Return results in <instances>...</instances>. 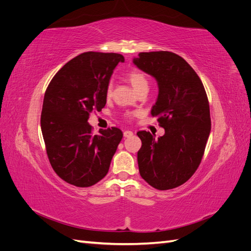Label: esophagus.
I'll list each match as a JSON object with an SVG mask.
<instances>
[{
  "label": "esophagus",
  "instance_id": "34e87169",
  "mask_svg": "<svg viewBox=\"0 0 251 251\" xmlns=\"http://www.w3.org/2000/svg\"><path fill=\"white\" fill-rule=\"evenodd\" d=\"M124 136H125L126 138L131 137V136H133V132H132V131H125V132H124Z\"/></svg>",
  "mask_w": 251,
  "mask_h": 251
}]
</instances>
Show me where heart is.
Segmentation results:
<instances>
[{
	"label": "heart",
	"mask_w": 251,
	"mask_h": 251,
	"mask_svg": "<svg viewBox=\"0 0 251 251\" xmlns=\"http://www.w3.org/2000/svg\"><path fill=\"white\" fill-rule=\"evenodd\" d=\"M126 78L128 81H130V83L136 92H138V91H140L143 88H149V79L147 77V75L138 69L131 70L126 74ZM112 91H113V83L110 82L107 87V92H105L107 97H111ZM126 115V117L131 118L137 115V112H127Z\"/></svg>",
	"instance_id": "heart-1"
}]
</instances>
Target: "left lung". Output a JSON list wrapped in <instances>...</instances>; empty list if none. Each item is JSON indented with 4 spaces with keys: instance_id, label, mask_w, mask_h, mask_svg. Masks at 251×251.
Here are the masks:
<instances>
[{
    "instance_id": "left-lung-1",
    "label": "left lung",
    "mask_w": 251,
    "mask_h": 251,
    "mask_svg": "<svg viewBox=\"0 0 251 251\" xmlns=\"http://www.w3.org/2000/svg\"><path fill=\"white\" fill-rule=\"evenodd\" d=\"M133 62L158 82L151 114L165 131L159 138L137 133L140 176L159 191L178 187L193 176L204 155L211 127L206 92L198 74L176 53L141 52Z\"/></svg>"
}]
</instances>
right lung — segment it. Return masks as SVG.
<instances>
[{"mask_svg": "<svg viewBox=\"0 0 251 251\" xmlns=\"http://www.w3.org/2000/svg\"><path fill=\"white\" fill-rule=\"evenodd\" d=\"M118 53L85 52L72 58L51 79L45 92L41 127L52 169L67 183L92 186L109 172L123 132L118 127L92 133L91 113L107 102Z\"/></svg>", "mask_w": 251, "mask_h": 251, "instance_id": "1", "label": "right lung"}]
</instances>
